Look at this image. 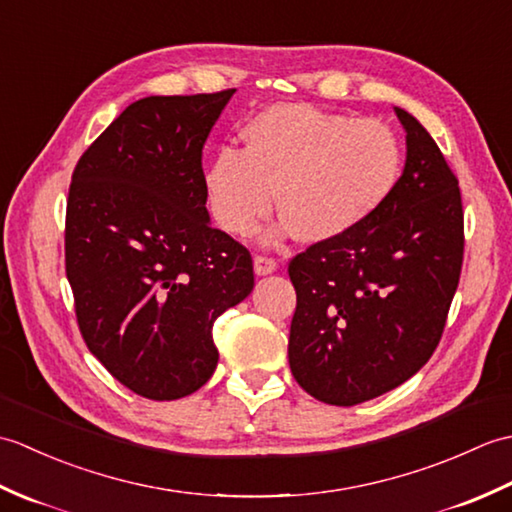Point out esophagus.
I'll return each instance as SVG.
<instances>
[{
    "label": "esophagus",
    "instance_id": "1",
    "mask_svg": "<svg viewBox=\"0 0 512 512\" xmlns=\"http://www.w3.org/2000/svg\"><path fill=\"white\" fill-rule=\"evenodd\" d=\"M277 266H279V264H277L275 257H268V255H257V257H255V273H257L259 277L275 273Z\"/></svg>",
    "mask_w": 512,
    "mask_h": 512
}]
</instances>
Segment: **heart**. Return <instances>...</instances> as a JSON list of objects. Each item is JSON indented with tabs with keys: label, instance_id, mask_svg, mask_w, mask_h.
Returning <instances> with one entry per match:
<instances>
[{
	"label": "heart",
	"instance_id": "1",
	"mask_svg": "<svg viewBox=\"0 0 512 512\" xmlns=\"http://www.w3.org/2000/svg\"><path fill=\"white\" fill-rule=\"evenodd\" d=\"M244 147H224L204 173L211 211L228 233L255 235L277 206L286 231L332 242L372 220L396 193L405 147L394 127L279 103L250 118Z\"/></svg>",
	"mask_w": 512,
	"mask_h": 512
}]
</instances>
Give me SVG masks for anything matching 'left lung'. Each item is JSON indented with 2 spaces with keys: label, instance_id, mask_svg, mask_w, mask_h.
<instances>
[{
  "label": "left lung",
  "instance_id": "obj_1",
  "mask_svg": "<svg viewBox=\"0 0 512 512\" xmlns=\"http://www.w3.org/2000/svg\"><path fill=\"white\" fill-rule=\"evenodd\" d=\"M407 160L396 193L350 235L292 257L288 361L321 402L352 407L402 385L436 352L462 273L458 178L436 140L396 107Z\"/></svg>",
  "mask_w": 512,
  "mask_h": 512
}]
</instances>
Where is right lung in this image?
Segmentation results:
<instances>
[{"label": "right lung", "instance_id": "add662e5", "mask_svg": "<svg viewBox=\"0 0 512 512\" xmlns=\"http://www.w3.org/2000/svg\"><path fill=\"white\" fill-rule=\"evenodd\" d=\"M233 94L140 99L72 173L65 275L79 330L149 400L189 396L213 376V323L255 286L248 248L206 211L202 147Z\"/></svg>", "mask_w": 512, "mask_h": 512}]
</instances>
